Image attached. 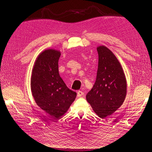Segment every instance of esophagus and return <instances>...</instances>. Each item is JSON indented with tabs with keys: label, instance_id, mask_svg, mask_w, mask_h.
Listing matches in <instances>:
<instances>
[{
	"label": "esophagus",
	"instance_id": "esophagus-1",
	"mask_svg": "<svg viewBox=\"0 0 152 152\" xmlns=\"http://www.w3.org/2000/svg\"><path fill=\"white\" fill-rule=\"evenodd\" d=\"M83 95V92H82V91H78L77 92V96H78V97H81V96Z\"/></svg>",
	"mask_w": 152,
	"mask_h": 152
}]
</instances>
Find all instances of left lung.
Here are the masks:
<instances>
[{"label": "left lung", "mask_w": 152, "mask_h": 152, "mask_svg": "<svg viewBox=\"0 0 152 152\" xmlns=\"http://www.w3.org/2000/svg\"><path fill=\"white\" fill-rule=\"evenodd\" d=\"M98 70L94 86L86 99L99 118L112 115L124 103L127 95V80L120 63L105 46L96 48Z\"/></svg>", "instance_id": "left-lung-1"}]
</instances>
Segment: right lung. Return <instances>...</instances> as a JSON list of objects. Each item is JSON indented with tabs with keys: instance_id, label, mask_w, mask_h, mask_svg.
<instances>
[{
	"instance_id": "obj_1",
	"label": "right lung",
	"mask_w": 152,
	"mask_h": 152,
	"mask_svg": "<svg viewBox=\"0 0 152 152\" xmlns=\"http://www.w3.org/2000/svg\"><path fill=\"white\" fill-rule=\"evenodd\" d=\"M61 51L47 49L42 51L34 63L31 89L35 102L54 119L65 114L76 99V93L67 88L59 73Z\"/></svg>"
}]
</instances>
